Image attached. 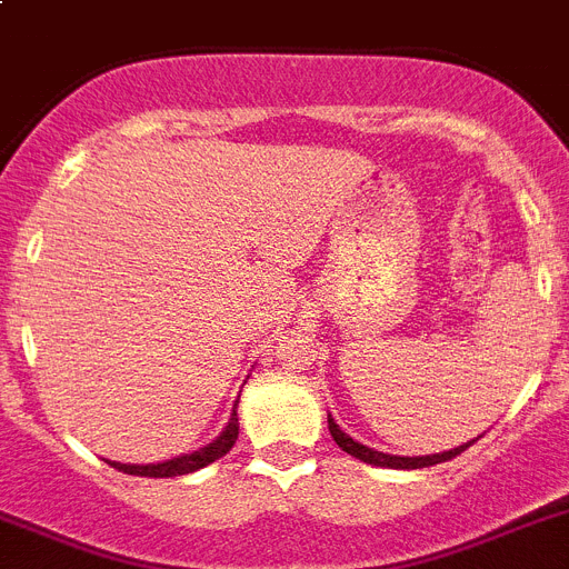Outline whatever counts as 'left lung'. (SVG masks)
Here are the masks:
<instances>
[{"label": "left lung", "mask_w": 569, "mask_h": 569, "mask_svg": "<svg viewBox=\"0 0 569 569\" xmlns=\"http://www.w3.org/2000/svg\"><path fill=\"white\" fill-rule=\"evenodd\" d=\"M329 431H331V437H335V442L340 445L346 453H351L355 459H360V462L377 465V468H397V470H417V468H431V465L448 462V459L459 457L462 450H468L470 445L476 442V439H470V442L459 445V448L442 450V453H431V457H393V453H382V450H373V448H368V445H360L357 439L348 437L346 431H340V425L331 419V413H329Z\"/></svg>", "instance_id": "left-lung-1"}]
</instances>
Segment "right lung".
<instances>
[{"mask_svg":"<svg viewBox=\"0 0 569 569\" xmlns=\"http://www.w3.org/2000/svg\"><path fill=\"white\" fill-rule=\"evenodd\" d=\"M234 439H238V411H232L229 417L227 428L221 431V437H214L212 442L203 445L201 450H192V453H183V457L176 459H167V462H158V465H121V462H110L116 470H124L130 476H152V479H167V476H183V473H192V470H201L207 465H212L214 459L227 457L229 450H232Z\"/></svg>","mask_w":569,"mask_h":569,"instance_id":"obj_1","label":"right lung"}]
</instances>
